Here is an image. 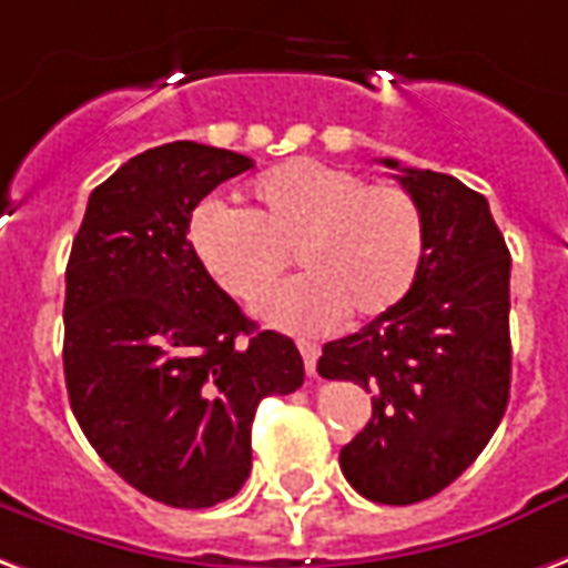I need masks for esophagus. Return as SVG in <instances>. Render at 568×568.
<instances>
[{"label": "esophagus", "mask_w": 568, "mask_h": 568, "mask_svg": "<svg viewBox=\"0 0 568 568\" xmlns=\"http://www.w3.org/2000/svg\"><path fill=\"white\" fill-rule=\"evenodd\" d=\"M297 348H301V355H304V367L310 376H316V364H318V346L316 343H310V339H297Z\"/></svg>", "instance_id": "esophagus-1"}]
</instances>
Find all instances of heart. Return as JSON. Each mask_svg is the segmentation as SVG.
I'll use <instances>...</instances> for the list:
<instances>
[{
  "mask_svg": "<svg viewBox=\"0 0 568 568\" xmlns=\"http://www.w3.org/2000/svg\"><path fill=\"white\" fill-rule=\"evenodd\" d=\"M189 246L210 280L237 301L262 297L295 252L306 276L264 297L258 316L292 331H325L346 313L369 322L409 297L427 225L406 189L295 159L255 180L243 210L195 207Z\"/></svg>",
  "mask_w": 568,
  "mask_h": 568,
  "instance_id": "heart-1",
  "label": "heart"
}]
</instances>
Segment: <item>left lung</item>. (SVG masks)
Wrapping results in <instances>:
<instances>
[{
	"label": "left lung",
	"instance_id": "1",
	"mask_svg": "<svg viewBox=\"0 0 568 568\" xmlns=\"http://www.w3.org/2000/svg\"><path fill=\"white\" fill-rule=\"evenodd\" d=\"M382 165L424 213L422 273L400 306L325 343L318 373L373 394L367 427L339 452L348 485L373 503L409 506L452 485L503 422L511 258L485 195L448 174Z\"/></svg>",
	"mask_w": 568,
	"mask_h": 568
}]
</instances>
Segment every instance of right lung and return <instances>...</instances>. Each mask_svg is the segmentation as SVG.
<instances>
[{
	"instance_id": "obj_1",
	"label": "right lung",
	"mask_w": 568,
	"mask_h": 568,
	"mask_svg": "<svg viewBox=\"0 0 568 568\" xmlns=\"http://www.w3.org/2000/svg\"><path fill=\"white\" fill-rule=\"evenodd\" d=\"M250 155L174 141L92 189L65 267L71 413L116 476L174 508L234 497L264 397L304 385L288 337L258 331L189 246L201 199Z\"/></svg>"
}]
</instances>
